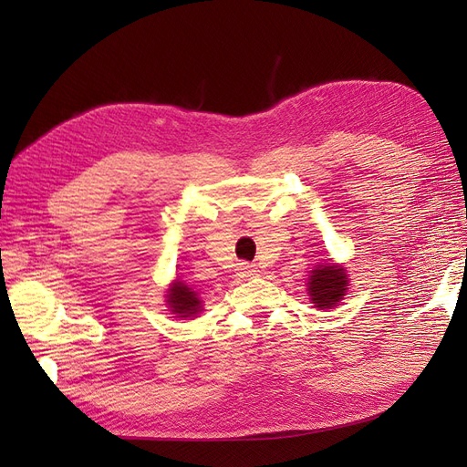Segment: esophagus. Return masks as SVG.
Returning <instances> with one entry per match:
<instances>
[{"instance_id": "esophagus-1", "label": "esophagus", "mask_w": 467, "mask_h": 467, "mask_svg": "<svg viewBox=\"0 0 467 467\" xmlns=\"http://www.w3.org/2000/svg\"><path fill=\"white\" fill-rule=\"evenodd\" d=\"M236 273H238V276H242V278H250V276H255L259 271H257V266L252 265V263H238Z\"/></svg>"}]
</instances>
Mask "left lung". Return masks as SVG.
<instances>
[{
	"instance_id": "obj_1",
	"label": "left lung",
	"mask_w": 467,
	"mask_h": 467,
	"mask_svg": "<svg viewBox=\"0 0 467 467\" xmlns=\"http://www.w3.org/2000/svg\"><path fill=\"white\" fill-rule=\"evenodd\" d=\"M308 280L310 299L317 308L335 306L348 289L345 268L337 265L316 266V271H312V276Z\"/></svg>"
}]
</instances>
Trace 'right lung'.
<instances>
[{
  "label": "right lung",
  "instance_id": "1",
  "mask_svg": "<svg viewBox=\"0 0 467 467\" xmlns=\"http://www.w3.org/2000/svg\"><path fill=\"white\" fill-rule=\"evenodd\" d=\"M168 305H170L171 312L178 314L180 317L194 316L201 310V301H199V297H196V293L182 282H176L170 287Z\"/></svg>",
  "mask_w": 467,
  "mask_h": 467
}]
</instances>
